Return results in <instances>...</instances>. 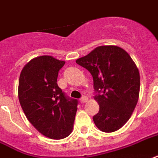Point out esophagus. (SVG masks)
<instances>
[{
	"instance_id": "34e87169",
	"label": "esophagus",
	"mask_w": 158,
	"mask_h": 158,
	"mask_svg": "<svg viewBox=\"0 0 158 158\" xmlns=\"http://www.w3.org/2000/svg\"><path fill=\"white\" fill-rule=\"evenodd\" d=\"M88 100H89V99H88L87 97L84 96L83 98H80V100H79V101H80V103H86V102H88Z\"/></svg>"
}]
</instances>
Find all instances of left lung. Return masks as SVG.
I'll return each mask as SVG.
<instances>
[{
	"mask_svg": "<svg viewBox=\"0 0 158 158\" xmlns=\"http://www.w3.org/2000/svg\"><path fill=\"white\" fill-rule=\"evenodd\" d=\"M89 71L94 89L100 94L94 99L99 111L93 119L104 132L120 129L128 121L139 98L140 74L128 53L117 45H101L76 60Z\"/></svg>",
	"mask_w": 158,
	"mask_h": 158,
	"instance_id": "8db88e82",
	"label": "left lung"
}]
</instances>
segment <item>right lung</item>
Masks as SVG:
<instances>
[{
    "label": "right lung",
    "mask_w": 158,
    "mask_h": 158,
    "mask_svg": "<svg viewBox=\"0 0 158 158\" xmlns=\"http://www.w3.org/2000/svg\"><path fill=\"white\" fill-rule=\"evenodd\" d=\"M64 64L50 55L34 58L23 67L18 86L19 101L29 122L42 135L56 140L71 133L78 104L57 84Z\"/></svg>",
    "instance_id": "obj_1"
}]
</instances>
